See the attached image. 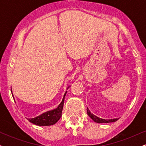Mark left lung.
Segmentation results:
<instances>
[{"mask_svg": "<svg viewBox=\"0 0 146 146\" xmlns=\"http://www.w3.org/2000/svg\"><path fill=\"white\" fill-rule=\"evenodd\" d=\"M87 114H88V115L89 116L90 118L92 119L95 122H96V123H110V122H115L118 120V119H102V118H100V117L95 116V115H93V113H90V111L88 109V108H87Z\"/></svg>", "mask_w": 146, "mask_h": 146, "instance_id": "left-lung-1", "label": "left lung"}]
</instances>
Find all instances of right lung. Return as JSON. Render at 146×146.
I'll list each match as a JSON object with an SVG mask.
<instances>
[{
  "mask_svg": "<svg viewBox=\"0 0 146 146\" xmlns=\"http://www.w3.org/2000/svg\"><path fill=\"white\" fill-rule=\"evenodd\" d=\"M70 86L68 87L67 89ZM66 92L67 91L65 92L64 95L61 103L58 105V106L56 109L48 110V111L45 112V113L38 115L36 117H34V118H27L28 121L33 123V124L40 125V126H47V125L55 124L62 116V111L63 109L64 102V98Z\"/></svg>",
  "mask_w": 146,
  "mask_h": 146,
  "instance_id": "add662e5",
  "label": "right lung"
}]
</instances>
